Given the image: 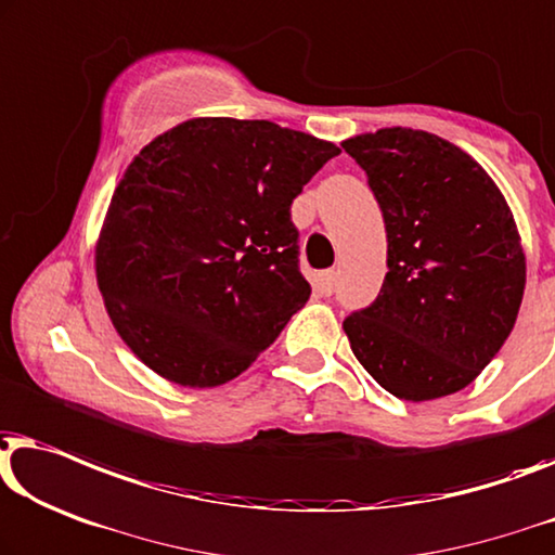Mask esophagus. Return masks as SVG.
Masks as SVG:
<instances>
[{
	"instance_id": "34e87169",
	"label": "esophagus",
	"mask_w": 555,
	"mask_h": 555,
	"mask_svg": "<svg viewBox=\"0 0 555 555\" xmlns=\"http://www.w3.org/2000/svg\"><path fill=\"white\" fill-rule=\"evenodd\" d=\"M315 291H318L320 295H333V291H335V272H333V270L318 272V278H315Z\"/></svg>"
}]
</instances>
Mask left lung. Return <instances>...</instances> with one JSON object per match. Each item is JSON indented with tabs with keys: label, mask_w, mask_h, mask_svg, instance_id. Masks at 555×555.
<instances>
[{
	"label": "left lung",
	"mask_w": 555,
	"mask_h": 555,
	"mask_svg": "<svg viewBox=\"0 0 555 555\" xmlns=\"http://www.w3.org/2000/svg\"><path fill=\"white\" fill-rule=\"evenodd\" d=\"M343 150L363 167L388 232L375 300L343 320L360 365L396 398L463 390L516 325L526 255L501 190L438 134L388 127Z\"/></svg>",
	"instance_id": "obj_1"
}]
</instances>
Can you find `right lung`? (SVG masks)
Masks as SVG:
<instances>
[{
  "label": "right lung",
  "mask_w": 555,
  "mask_h": 555,
  "mask_svg": "<svg viewBox=\"0 0 555 555\" xmlns=\"http://www.w3.org/2000/svg\"><path fill=\"white\" fill-rule=\"evenodd\" d=\"M335 155L268 119L199 117L132 159L94 262L112 325L144 365L215 388L270 348L310 297L291 205Z\"/></svg>",
  "instance_id": "right-lung-1"
}]
</instances>
